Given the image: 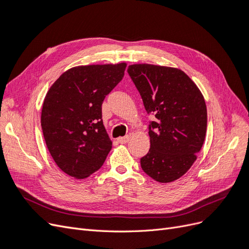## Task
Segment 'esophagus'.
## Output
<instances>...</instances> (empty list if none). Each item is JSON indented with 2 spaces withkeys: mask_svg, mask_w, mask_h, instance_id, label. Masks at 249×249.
<instances>
[{
  "mask_svg": "<svg viewBox=\"0 0 249 249\" xmlns=\"http://www.w3.org/2000/svg\"><path fill=\"white\" fill-rule=\"evenodd\" d=\"M130 140V136H124V137H119L118 139H117V141L119 142V143H122V144H124V143H126L127 141Z\"/></svg>",
  "mask_w": 249,
  "mask_h": 249,
  "instance_id": "esophagus-1",
  "label": "esophagus"
}]
</instances>
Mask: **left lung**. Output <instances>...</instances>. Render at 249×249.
<instances>
[{
	"label": "left lung",
	"mask_w": 249,
	"mask_h": 249,
	"mask_svg": "<svg viewBox=\"0 0 249 249\" xmlns=\"http://www.w3.org/2000/svg\"><path fill=\"white\" fill-rule=\"evenodd\" d=\"M147 114L150 148L141 168L159 183H170L190 169L207 132V106L195 83L178 69L133 64L127 69Z\"/></svg>",
	"instance_id": "obj_1"
}]
</instances>
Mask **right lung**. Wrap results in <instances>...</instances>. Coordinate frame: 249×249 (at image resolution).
Instances as JSON below:
<instances>
[{"instance_id": "1", "label": "right lung", "mask_w": 249, "mask_h": 249, "mask_svg": "<svg viewBox=\"0 0 249 249\" xmlns=\"http://www.w3.org/2000/svg\"><path fill=\"white\" fill-rule=\"evenodd\" d=\"M126 63L81 65L60 76L44 97L41 127L58 167L85 178L102 167L112 141L102 119V104L123 80Z\"/></svg>"}]
</instances>
